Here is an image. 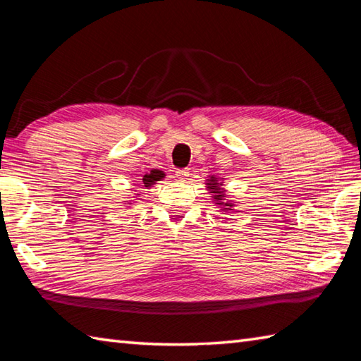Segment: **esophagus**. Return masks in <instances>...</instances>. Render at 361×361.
<instances>
[{"label":"esophagus","mask_w":361,"mask_h":361,"mask_svg":"<svg viewBox=\"0 0 361 361\" xmlns=\"http://www.w3.org/2000/svg\"><path fill=\"white\" fill-rule=\"evenodd\" d=\"M189 169H176L175 171V176L178 178L180 181H186L189 180Z\"/></svg>","instance_id":"34e87169"}]
</instances>
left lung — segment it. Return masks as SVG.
Masks as SVG:
<instances>
[{"instance_id":"left-lung-1","label":"left lung","mask_w":361,"mask_h":361,"mask_svg":"<svg viewBox=\"0 0 361 361\" xmlns=\"http://www.w3.org/2000/svg\"><path fill=\"white\" fill-rule=\"evenodd\" d=\"M220 186H221V185H219V183H217L216 180H214V176H211V180H209V183H208V188H209V190H212L214 198H216V200H217V204H219V206H233L231 203L221 202V200H224L225 194H224V190L220 189ZM225 209H228V208H225Z\"/></svg>"}]
</instances>
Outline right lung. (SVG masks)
I'll list each match as a JSON object with an SVG mask.
<instances>
[{"label":"right lung","mask_w":361,"mask_h":361,"mask_svg":"<svg viewBox=\"0 0 361 361\" xmlns=\"http://www.w3.org/2000/svg\"><path fill=\"white\" fill-rule=\"evenodd\" d=\"M161 178H164V173L161 171H157V169H153V171H150L147 175H144L142 183L145 188H149L152 185H155V181H159Z\"/></svg>","instance_id":"right-lung-1"}]
</instances>
